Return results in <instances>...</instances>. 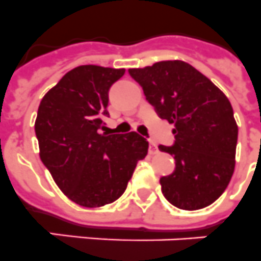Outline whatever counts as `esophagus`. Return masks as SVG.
I'll use <instances>...</instances> for the list:
<instances>
[{"label": "esophagus", "instance_id": "1", "mask_svg": "<svg viewBox=\"0 0 261 261\" xmlns=\"http://www.w3.org/2000/svg\"><path fill=\"white\" fill-rule=\"evenodd\" d=\"M148 152H150L151 155H154V154H156V152H158V147H156V144H155L154 142L150 141V143H148Z\"/></svg>", "mask_w": 261, "mask_h": 261}]
</instances>
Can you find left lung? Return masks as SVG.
Returning a JSON list of instances; mask_svg holds the SVG:
<instances>
[{"instance_id": "left-lung-1", "label": "left lung", "mask_w": 261, "mask_h": 261, "mask_svg": "<svg viewBox=\"0 0 261 261\" xmlns=\"http://www.w3.org/2000/svg\"><path fill=\"white\" fill-rule=\"evenodd\" d=\"M128 73L158 115L175 127L174 144L159 146L175 159L174 172L161 178L164 198L187 211L212 204L235 170L238 124L228 98L183 61H162Z\"/></svg>"}]
</instances>
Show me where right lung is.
Listing matches in <instances>:
<instances>
[{
	"instance_id": "right-lung-1",
	"label": "right lung",
	"mask_w": 261,
	"mask_h": 261,
	"mask_svg": "<svg viewBox=\"0 0 261 261\" xmlns=\"http://www.w3.org/2000/svg\"><path fill=\"white\" fill-rule=\"evenodd\" d=\"M124 69L85 65L70 70L38 107L39 156L70 200L102 207L120 198L148 142L137 133L99 134L109 91Z\"/></svg>"
}]
</instances>
